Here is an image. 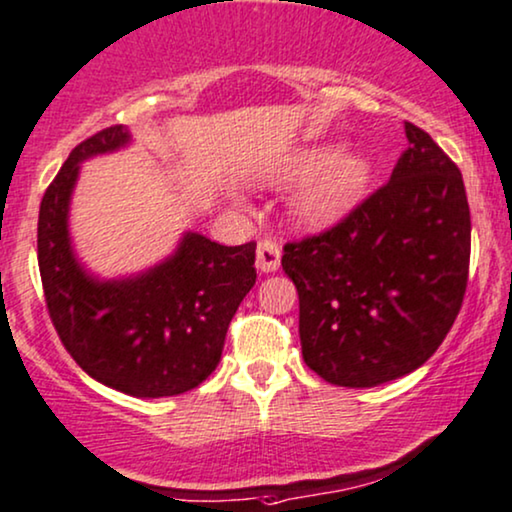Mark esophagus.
I'll list each match as a JSON object with an SVG mask.
<instances>
[{
  "label": "esophagus",
  "mask_w": 512,
  "mask_h": 512,
  "mask_svg": "<svg viewBox=\"0 0 512 512\" xmlns=\"http://www.w3.org/2000/svg\"><path fill=\"white\" fill-rule=\"evenodd\" d=\"M257 269L262 271V274H271V271H276L281 267V248H278V243L274 241H262L257 245Z\"/></svg>",
  "instance_id": "1"
}]
</instances>
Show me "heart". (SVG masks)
<instances>
[{
    "instance_id": "heart-1",
    "label": "heart",
    "mask_w": 512,
    "mask_h": 512,
    "mask_svg": "<svg viewBox=\"0 0 512 512\" xmlns=\"http://www.w3.org/2000/svg\"><path fill=\"white\" fill-rule=\"evenodd\" d=\"M293 198V217L302 226H331L347 215L364 196L371 163L359 153H333L331 148H309L283 163L276 181L304 177Z\"/></svg>"
}]
</instances>
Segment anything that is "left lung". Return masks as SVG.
Listing matches in <instances>:
<instances>
[{"label": "left lung", "instance_id": "1", "mask_svg": "<svg viewBox=\"0 0 512 512\" xmlns=\"http://www.w3.org/2000/svg\"><path fill=\"white\" fill-rule=\"evenodd\" d=\"M392 177L319 236L283 248L300 295L304 364L326 383L375 387L416 371L461 312L470 208L454 160L406 122Z\"/></svg>", "mask_w": 512, "mask_h": 512}]
</instances>
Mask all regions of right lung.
Segmentation results:
<instances>
[{
    "instance_id": "right-lung-1",
    "label": "right lung",
    "mask_w": 512,
    "mask_h": 512,
    "mask_svg": "<svg viewBox=\"0 0 512 512\" xmlns=\"http://www.w3.org/2000/svg\"><path fill=\"white\" fill-rule=\"evenodd\" d=\"M132 137L108 127L73 148L40 205L37 260L58 338L84 373L129 397H174L215 371L238 304L255 286V243L226 248L196 231L155 267L99 278L77 260L68 215L80 165Z\"/></svg>"
}]
</instances>
